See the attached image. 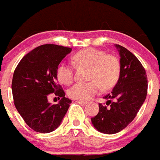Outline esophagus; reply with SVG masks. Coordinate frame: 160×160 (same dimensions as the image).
I'll return each mask as SVG.
<instances>
[{"mask_svg": "<svg viewBox=\"0 0 160 160\" xmlns=\"http://www.w3.org/2000/svg\"><path fill=\"white\" fill-rule=\"evenodd\" d=\"M76 102H77V103H79V104H86L87 103V102L86 101H79V100H76Z\"/></svg>", "mask_w": 160, "mask_h": 160, "instance_id": "obj_1", "label": "esophagus"}]
</instances>
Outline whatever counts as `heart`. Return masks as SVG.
Wrapping results in <instances>:
<instances>
[{
    "instance_id": "b5f03b06",
    "label": "heart",
    "mask_w": 160,
    "mask_h": 160,
    "mask_svg": "<svg viewBox=\"0 0 160 160\" xmlns=\"http://www.w3.org/2000/svg\"><path fill=\"white\" fill-rule=\"evenodd\" d=\"M72 62L76 67H89V80H93L89 83H76L68 89L69 97L76 100H89L99 91L98 83L103 89H110L120 76L119 60L115 56L107 55L104 51L96 48L83 49L72 57ZM57 77L62 84L72 83L73 66L68 62H61L57 68Z\"/></svg>"
}]
</instances>
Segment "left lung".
<instances>
[{"label": "left lung", "instance_id": "8db88e82", "mask_svg": "<svg viewBox=\"0 0 160 160\" xmlns=\"http://www.w3.org/2000/svg\"><path fill=\"white\" fill-rule=\"evenodd\" d=\"M120 56V76L111 93L103 97L106 105L99 103V111L91 118L97 131L104 134L121 132L132 122L147 94V76L136 56L115 44Z\"/></svg>", "mask_w": 160, "mask_h": 160}]
</instances>
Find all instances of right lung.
Returning a JSON list of instances; mask_svg holds the SVG:
<instances>
[{"mask_svg": "<svg viewBox=\"0 0 160 160\" xmlns=\"http://www.w3.org/2000/svg\"><path fill=\"white\" fill-rule=\"evenodd\" d=\"M71 48L44 44L26 54L13 75V98L17 111L33 131L49 133L57 129L71 102L57 84V68L71 52ZM54 93L61 99L58 105L50 104L47 98Z\"/></svg>", "mask_w": 160, "mask_h": 160, "instance_id": "obj_1", "label": "right lung"}]
</instances>
